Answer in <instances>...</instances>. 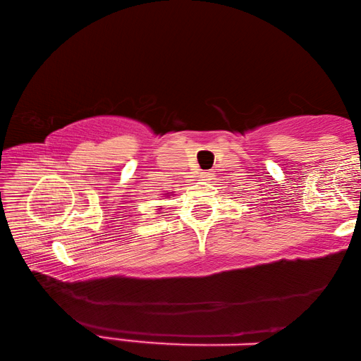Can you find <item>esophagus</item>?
<instances>
[{"instance_id":"1","label":"esophagus","mask_w":361,"mask_h":361,"mask_svg":"<svg viewBox=\"0 0 361 361\" xmlns=\"http://www.w3.org/2000/svg\"><path fill=\"white\" fill-rule=\"evenodd\" d=\"M200 180L202 181H209V180H212L213 178V173L212 172H200Z\"/></svg>"}]
</instances>
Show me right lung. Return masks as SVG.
<instances>
[{"label":"right lung","instance_id":"obj_1","mask_svg":"<svg viewBox=\"0 0 361 361\" xmlns=\"http://www.w3.org/2000/svg\"><path fill=\"white\" fill-rule=\"evenodd\" d=\"M167 197H169V192H167Z\"/></svg>","mask_w":361,"mask_h":361}]
</instances>
